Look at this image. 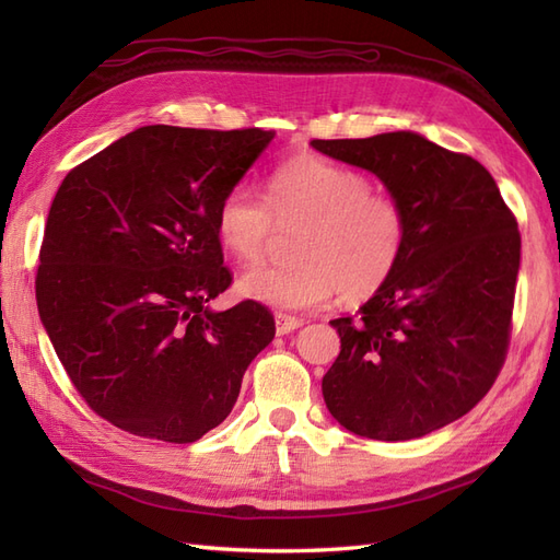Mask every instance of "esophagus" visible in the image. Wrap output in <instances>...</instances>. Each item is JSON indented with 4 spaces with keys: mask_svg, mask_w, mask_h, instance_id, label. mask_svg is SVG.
<instances>
[{
    "mask_svg": "<svg viewBox=\"0 0 560 560\" xmlns=\"http://www.w3.org/2000/svg\"><path fill=\"white\" fill-rule=\"evenodd\" d=\"M303 325L301 317H294V315H287V313H276V331L282 336V334H290L294 329H299Z\"/></svg>",
    "mask_w": 560,
    "mask_h": 560,
    "instance_id": "34e87169",
    "label": "esophagus"
}]
</instances>
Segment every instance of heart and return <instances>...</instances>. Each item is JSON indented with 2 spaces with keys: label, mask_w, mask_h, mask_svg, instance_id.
Wrapping results in <instances>:
<instances>
[{
  "label": "heart",
  "mask_w": 560,
  "mask_h": 560,
  "mask_svg": "<svg viewBox=\"0 0 560 560\" xmlns=\"http://www.w3.org/2000/svg\"><path fill=\"white\" fill-rule=\"evenodd\" d=\"M276 224H303L290 266L257 264L238 287L247 299L284 311H308L336 292L346 301L374 296L409 243V212L358 167L327 156L299 154L266 179V198L245 184L222 196L214 212L217 238L238 261H257Z\"/></svg>",
  "instance_id": "heart-1"
}]
</instances>
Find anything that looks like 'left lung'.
I'll use <instances>...</instances> for the list:
<instances>
[{
  "label": "left lung",
  "mask_w": 560,
  "mask_h": 560,
  "mask_svg": "<svg viewBox=\"0 0 560 560\" xmlns=\"http://www.w3.org/2000/svg\"><path fill=\"white\" fill-rule=\"evenodd\" d=\"M371 171L409 212L395 276L358 315L331 319L341 352L322 378L329 413L360 436L406 442L471 411L512 336L521 233L495 179L416 132L313 140Z\"/></svg>",
  "instance_id": "1"
}]
</instances>
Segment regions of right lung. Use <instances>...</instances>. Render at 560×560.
Listing matches in <instances>:
<instances>
[{"mask_svg":"<svg viewBox=\"0 0 560 560\" xmlns=\"http://www.w3.org/2000/svg\"><path fill=\"white\" fill-rule=\"evenodd\" d=\"M273 140L261 128L144 126L72 167L50 202L37 306L77 393L130 434L191 444L231 413L273 341L259 301L224 313L219 200Z\"/></svg>","mask_w":560,"mask_h":560,"instance_id":"add662e5","label":"right lung"}]
</instances>
